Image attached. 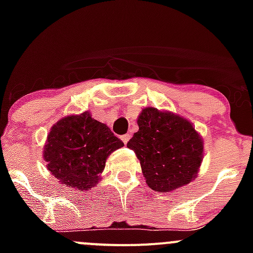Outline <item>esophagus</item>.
I'll use <instances>...</instances> for the list:
<instances>
[{
    "instance_id": "1",
    "label": "esophagus",
    "mask_w": 253,
    "mask_h": 253,
    "mask_svg": "<svg viewBox=\"0 0 253 253\" xmlns=\"http://www.w3.org/2000/svg\"><path fill=\"white\" fill-rule=\"evenodd\" d=\"M129 138H131V134H128V133H126V134H122V136H121V139H122V142H124L125 144H127V142L129 141Z\"/></svg>"
}]
</instances>
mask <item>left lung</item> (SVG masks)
Returning <instances> with one entry per match:
<instances>
[{"instance_id": "1", "label": "left lung", "mask_w": 253, "mask_h": 253, "mask_svg": "<svg viewBox=\"0 0 253 253\" xmlns=\"http://www.w3.org/2000/svg\"><path fill=\"white\" fill-rule=\"evenodd\" d=\"M137 124L138 132L127 147L136 153L152 190L169 192L196 178L203 159V141L188 120L145 108Z\"/></svg>"}]
</instances>
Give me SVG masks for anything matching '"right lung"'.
<instances>
[{
    "label": "right lung",
    "mask_w": 253,
    "mask_h": 253,
    "mask_svg": "<svg viewBox=\"0 0 253 253\" xmlns=\"http://www.w3.org/2000/svg\"><path fill=\"white\" fill-rule=\"evenodd\" d=\"M121 147L124 143L110 128L85 111L63 117L51 127L44 159L58 182L88 190L99 182L109 155Z\"/></svg>",
    "instance_id": "add662e5"
}]
</instances>
